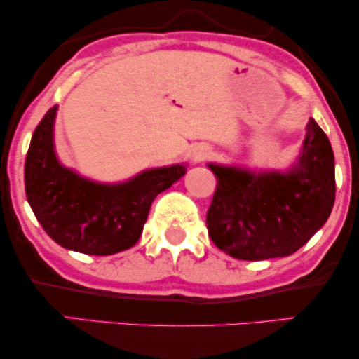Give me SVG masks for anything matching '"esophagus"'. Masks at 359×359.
<instances>
[{
  "instance_id": "obj_1",
  "label": "esophagus",
  "mask_w": 359,
  "mask_h": 359,
  "mask_svg": "<svg viewBox=\"0 0 359 359\" xmlns=\"http://www.w3.org/2000/svg\"><path fill=\"white\" fill-rule=\"evenodd\" d=\"M193 156H194V160H196V161H201V160L208 158V156H209V151H208V150H203V149H201V150H196L194 154H193Z\"/></svg>"
}]
</instances>
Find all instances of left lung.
Masks as SVG:
<instances>
[{
  "label": "left lung",
  "mask_w": 359,
  "mask_h": 359,
  "mask_svg": "<svg viewBox=\"0 0 359 359\" xmlns=\"http://www.w3.org/2000/svg\"><path fill=\"white\" fill-rule=\"evenodd\" d=\"M217 180L209 205V237L230 257L247 262L287 257L327 222L335 203V158L313 119L297 163L287 173L209 163Z\"/></svg>",
  "instance_id": "1"
}]
</instances>
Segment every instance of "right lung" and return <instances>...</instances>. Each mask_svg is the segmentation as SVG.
Returning a JSON list of instances; mask_svg holds the SVG:
<instances>
[{
    "label": "right lung",
    "mask_w": 359,
    "mask_h": 359,
    "mask_svg": "<svg viewBox=\"0 0 359 359\" xmlns=\"http://www.w3.org/2000/svg\"><path fill=\"white\" fill-rule=\"evenodd\" d=\"M55 114L53 106L39 122L24 165L34 215L53 242L73 252L102 257L134 247L154 199L186 173V166L147 170L121 184L85 180L57 158Z\"/></svg>",
    "instance_id": "add662e5"
}]
</instances>
